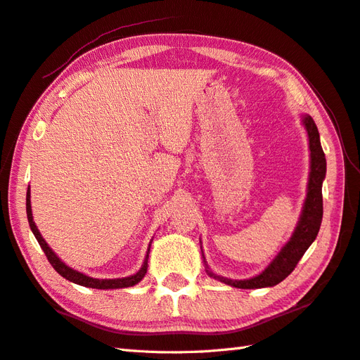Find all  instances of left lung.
Masks as SVG:
<instances>
[{
    "label": "left lung",
    "mask_w": 360,
    "mask_h": 360,
    "mask_svg": "<svg viewBox=\"0 0 360 360\" xmlns=\"http://www.w3.org/2000/svg\"><path fill=\"white\" fill-rule=\"evenodd\" d=\"M303 127L307 128L308 139H309V151H311V170L308 179V193L307 200L303 204V210L300 219H298L295 231L290 236L289 241L281 248L269 266L266 269L255 275V277L248 280H232L213 274L209 266L205 264V272L210 277L226 283L229 286L240 288V289H258V288H271L278 285L280 281L285 280L288 275L295 269L297 263L300 262L304 252L316 240L319 233L320 224H322L323 217V198H322V184L326 174V159L325 153L320 145V134L319 129L311 116L304 114L302 117ZM204 257V255H202ZM205 263V262H204Z\"/></svg>",
    "instance_id": "8db88e82"
}]
</instances>
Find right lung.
Here are the masks:
<instances>
[{"label":"right lung","instance_id":"obj_1","mask_svg":"<svg viewBox=\"0 0 360 360\" xmlns=\"http://www.w3.org/2000/svg\"><path fill=\"white\" fill-rule=\"evenodd\" d=\"M26 213H27V221H29V226H30V231L35 235V238L40 244L43 252L48 257L49 263L52 264L53 269H56L60 275H62L63 278L70 280L75 285H80V286H86V288H94V289H119V288H129V286H134L139 283L145 274H147V267H148V254H150V248L147 252V257H145V262L142 264V267L139 269V272H136L134 275H129V277H124V278H93V277H88V275L82 274L79 271L72 269L68 264H65L62 259H60L56 252H53L49 246L48 243L44 241V238L41 236L40 231H38L35 223H34V217H32V209H30V190L27 188V193H26Z\"/></svg>","mask_w":360,"mask_h":360}]
</instances>
